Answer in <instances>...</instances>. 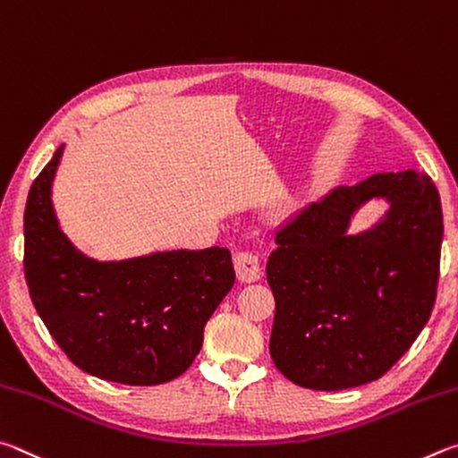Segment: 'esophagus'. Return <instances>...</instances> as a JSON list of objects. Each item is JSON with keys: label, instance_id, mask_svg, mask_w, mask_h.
<instances>
[{"label": "esophagus", "instance_id": "esophagus-1", "mask_svg": "<svg viewBox=\"0 0 458 458\" xmlns=\"http://www.w3.org/2000/svg\"><path fill=\"white\" fill-rule=\"evenodd\" d=\"M233 266L237 271V277L243 284H253L261 277V266L258 255L251 251H237L233 255Z\"/></svg>", "mask_w": 458, "mask_h": 458}]
</instances>
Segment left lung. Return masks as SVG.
I'll list each match as a JSON object with an SVG mask.
<instances>
[{
	"label": "left lung",
	"mask_w": 458,
	"mask_h": 458,
	"mask_svg": "<svg viewBox=\"0 0 458 458\" xmlns=\"http://www.w3.org/2000/svg\"><path fill=\"white\" fill-rule=\"evenodd\" d=\"M372 199L387 211L350 234ZM276 243L266 267L276 295L269 352L298 386L334 392L378 380L428 322L443 208L427 174L408 168L335 187L290 216Z\"/></svg>",
	"instance_id": "left-lung-1"
}]
</instances>
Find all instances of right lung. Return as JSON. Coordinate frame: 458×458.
I'll return each mask as SVG.
<instances>
[{"instance_id":"1","label":"right lung","mask_w":458,"mask_h":458,"mask_svg":"<svg viewBox=\"0 0 458 458\" xmlns=\"http://www.w3.org/2000/svg\"><path fill=\"white\" fill-rule=\"evenodd\" d=\"M62 155L64 144L31 184L23 215L31 301L80 370L128 386L174 380L197 358L205 324L235 284L231 251L88 258L62 231L52 203Z\"/></svg>"}]
</instances>
